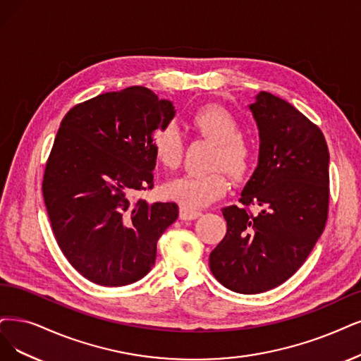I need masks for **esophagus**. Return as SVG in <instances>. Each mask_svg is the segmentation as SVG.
I'll return each instance as SVG.
<instances>
[{
    "instance_id": "34e87169",
    "label": "esophagus",
    "mask_w": 361,
    "mask_h": 361,
    "mask_svg": "<svg viewBox=\"0 0 361 361\" xmlns=\"http://www.w3.org/2000/svg\"><path fill=\"white\" fill-rule=\"evenodd\" d=\"M201 216H202L201 211H195V209L180 207V219L181 220H195Z\"/></svg>"
}]
</instances>
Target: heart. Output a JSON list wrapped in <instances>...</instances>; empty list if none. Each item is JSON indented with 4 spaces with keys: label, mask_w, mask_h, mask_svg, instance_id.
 I'll use <instances>...</instances> for the list:
<instances>
[{
    "label": "heart",
    "mask_w": 361,
    "mask_h": 361,
    "mask_svg": "<svg viewBox=\"0 0 361 361\" xmlns=\"http://www.w3.org/2000/svg\"><path fill=\"white\" fill-rule=\"evenodd\" d=\"M193 128L204 137L216 142L211 165L216 166L208 172L185 173L172 180L164 189L171 201L178 202L184 208H202L217 201L229 189V176L243 180L251 169L255 149L243 137L238 118L224 106L205 105L192 116ZM152 149L157 162L166 169H176L181 162L183 141L178 128L166 123L152 133Z\"/></svg>",
    "instance_id": "obj_1"
}]
</instances>
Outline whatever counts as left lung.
<instances>
[{"instance_id": "left-lung-1", "label": "left lung", "mask_w": 361, "mask_h": 361, "mask_svg": "<svg viewBox=\"0 0 361 361\" xmlns=\"http://www.w3.org/2000/svg\"><path fill=\"white\" fill-rule=\"evenodd\" d=\"M250 110L260 130L259 165L241 193L243 207L221 209L228 232L209 255L217 281L243 295L275 288L300 268L326 228L330 197L322 129L269 92H260Z\"/></svg>"}]
</instances>
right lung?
I'll use <instances>...</instances> for the list:
<instances>
[{
  "mask_svg": "<svg viewBox=\"0 0 361 361\" xmlns=\"http://www.w3.org/2000/svg\"><path fill=\"white\" fill-rule=\"evenodd\" d=\"M173 116L171 101L132 86L77 104L62 118L43 197L61 251L89 281L120 287L152 271L178 207L137 195L154 184L152 133Z\"/></svg>",
  "mask_w": 361,
  "mask_h": 361,
  "instance_id": "1",
  "label": "right lung"
}]
</instances>
